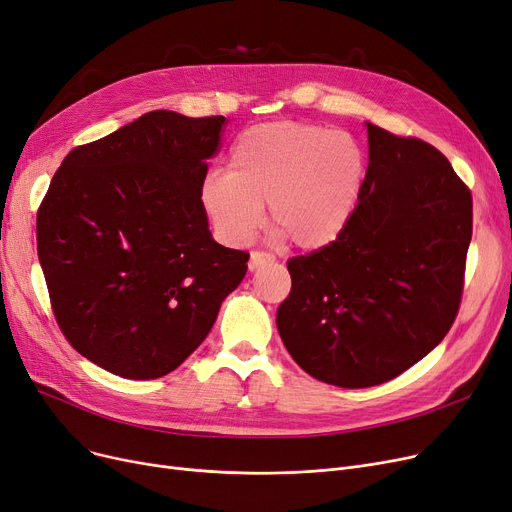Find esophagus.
<instances>
[{
  "instance_id": "1",
  "label": "esophagus",
  "mask_w": 512,
  "mask_h": 512,
  "mask_svg": "<svg viewBox=\"0 0 512 512\" xmlns=\"http://www.w3.org/2000/svg\"><path fill=\"white\" fill-rule=\"evenodd\" d=\"M268 263H274V255L263 253V251H253L251 259H249V270L253 272V270L261 268V265H268Z\"/></svg>"
}]
</instances>
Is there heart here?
<instances>
[{"label": "heart", "instance_id": "b5f03b06", "mask_svg": "<svg viewBox=\"0 0 512 512\" xmlns=\"http://www.w3.org/2000/svg\"><path fill=\"white\" fill-rule=\"evenodd\" d=\"M364 180L360 146L343 131L309 123L257 125L236 140L228 173L203 184V205L217 232L247 242L268 203L272 226L299 249L335 240L358 205Z\"/></svg>", "mask_w": 512, "mask_h": 512}]
</instances>
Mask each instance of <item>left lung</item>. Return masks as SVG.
Wrapping results in <instances>:
<instances>
[{
    "instance_id": "left-lung-1",
    "label": "left lung",
    "mask_w": 512,
    "mask_h": 512,
    "mask_svg": "<svg viewBox=\"0 0 512 512\" xmlns=\"http://www.w3.org/2000/svg\"><path fill=\"white\" fill-rule=\"evenodd\" d=\"M368 169L343 232L291 257L276 324L293 360L345 389L387 383L452 328L473 236V196L425 140L368 123Z\"/></svg>"
}]
</instances>
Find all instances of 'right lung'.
Wrapping results in <instances>:
<instances>
[{
    "mask_svg": "<svg viewBox=\"0 0 512 512\" xmlns=\"http://www.w3.org/2000/svg\"><path fill=\"white\" fill-rule=\"evenodd\" d=\"M224 125L152 110L66 154L37 209L64 339L123 379L180 366L247 274L249 253L213 240L201 201Z\"/></svg>",
    "mask_w": 512,
    "mask_h": 512,
    "instance_id": "1",
    "label": "right lung"
}]
</instances>
